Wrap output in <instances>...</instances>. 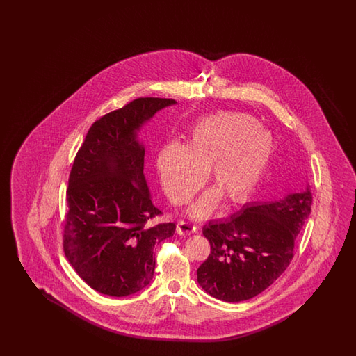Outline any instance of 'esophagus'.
I'll list each match as a JSON object with an SVG mask.
<instances>
[{
  "label": "esophagus",
  "mask_w": 356,
  "mask_h": 356,
  "mask_svg": "<svg viewBox=\"0 0 356 356\" xmlns=\"http://www.w3.org/2000/svg\"><path fill=\"white\" fill-rule=\"evenodd\" d=\"M197 227L195 225H191L189 222L186 221H179L177 224V233L179 235H189L196 233Z\"/></svg>",
  "instance_id": "34e87169"
}]
</instances>
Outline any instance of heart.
Here are the masks:
<instances>
[{
    "mask_svg": "<svg viewBox=\"0 0 356 356\" xmlns=\"http://www.w3.org/2000/svg\"><path fill=\"white\" fill-rule=\"evenodd\" d=\"M275 141L267 129L250 115L215 114L198 122L187 145L177 141L161 147L156 159L161 186L175 204L187 202L211 169L216 187L191 204L197 219L209 216L222 196L233 204L244 202L264 175L273 156Z\"/></svg>",
    "mask_w": 356,
    "mask_h": 356,
    "instance_id": "heart-1",
    "label": "heart"
}]
</instances>
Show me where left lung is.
Masks as SVG:
<instances>
[{
	"mask_svg": "<svg viewBox=\"0 0 356 356\" xmlns=\"http://www.w3.org/2000/svg\"><path fill=\"white\" fill-rule=\"evenodd\" d=\"M310 207L307 187L277 201L244 204L230 219L204 225L211 253L197 270L200 286L229 302L262 293L290 265Z\"/></svg>",
	"mask_w": 356,
	"mask_h": 356,
	"instance_id": "obj_1",
	"label": "left lung"
}]
</instances>
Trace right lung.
<instances>
[{
  "label": "right lung",
  "mask_w": 356,
  "mask_h": 356,
  "mask_svg": "<svg viewBox=\"0 0 356 356\" xmlns=\"http://www.w3.org/2000/svg\"><path fill=\"white\" fill-rule=\"evenodd\" d=\"M173 99L138 98L92 123L68 178L63 250L90 288L127 296L154 276V248L175 234V222L149 225L161 213L144 175L137 132Z\"/></svg>",
  "instance_id": "1"
}]
</instances>
